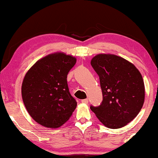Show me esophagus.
<instances>
[{
	"instance_id": "1",
	"label": "esophagus",
	"mask_w": 158,
	"mask_h": 158,
	"mask_svg": "<svg viewBox=\"0 0 158 158\" xmlns=\"http://www.w3.org/2000/svg\"><path fill=\"white\" fill-rule=\"evenodd\" d=\"M81 102L83 103H88V99H87V98L83 99V100L81 101Z\"/></svg>"
}]
</instances>
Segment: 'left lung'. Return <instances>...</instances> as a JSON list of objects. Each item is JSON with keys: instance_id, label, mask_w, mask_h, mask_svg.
I'll return each instance as SVG.
<instances>
[{"instance_id": "8db88e82", "label": "left lung", "mask_w": 158, "mask_h": 158, "mask_svg": "<svg viewBox=\"0 0 158 158\" xmlns=\"http://www.w3.org/2000/svg\"><path fill=\"white\" fill-rule=\"evenodd\" d=\"M90 64L98 75L103 95L101 104L91 105L90 109L108 128L124 127L143 106L144 85L141 73L131 62L114 55L100 54Z\"/></svg>"}]
</instances>
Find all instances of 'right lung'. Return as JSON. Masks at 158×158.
Returning <instances> with one entry per match:
<instances>
[{
  "mask_svg": "<svg viewBox=\"0 0 158 158\" xmlns=\"http://www.w3.org/2000/svg\"><path fill=\"white\" fill-rule=\"evenodd\" d=\"M75 63L72 56L52 54L36 62L26 74L21 87L23 101L40 124L57 128L72 116L77 101L69 91L67 77Z\"/></svg>",
  "mask_w": 158,
  "mask_h": 158,
  "instance_id": "add662e5",
  "label": "right lung"
}]
</instances>
